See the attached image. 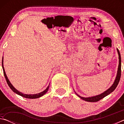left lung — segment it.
Segmentation results:
<instances>
[{"mask_svg": "<svg viewBox=\"0 0 124 124\" xmlns=\"http://www.w3.org/2000/svg\"><path fill=\"white\" fill-rule=\"evenodd\" d=\"M116 50L119 55V66H118V68H117L116 76V78H115V79L114 81V83L113 84V85L111 86L109 88L108 90H107L106 91H105L104 92H103V93H102L101 94H100V95H96L95 96H92V97H81V96L78 95L76 92H75V93L77 94V95L78 96H79L81 99H82L87 102H97L100 100L102 99L103 98L106 97V96L109 95L110 93H112V92L114 91L115 89H116V86H117V85H118L119 81H120V79L121 77V56H120V52H119L118 49H116Z\"/></svg>", "mask_w": 124, "mask_h": 124, "instance_id": "8db88e82", "label": "left lung"}]
</instances>
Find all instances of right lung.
<instances>
[{
	"mask_svg": "<svg viewBox=\"0 0 124 124\" xmlns=\"http://www.w3.org/2000/svg\"><path fill=\"white\" fill-rule=\"evenodd\" d=\"M2 67H3V69L4 76H5L6 80H7V82L8 83V85H9V86L10 87V89H11L12 90V91L14 92L15 93H17V95L22 96V97H23L24 98H31V99H34V98H39V97H41V96H43V95H44L46 93L47 91H48V90H49V85L48 86L46 89L44 90V91H43V92H40V93H37V94H24V93H23L22 92H20L19 91H18L14 87V86L11 84V83H10L9 80L8 79L7 75V74H6L5 70H4V66H3V58H2Z\"/></svg>",
	"mask_w": 124,
	"mask_h": 124,
	"instance_id": "1",
	"label": "right lung"
}]
</instances>
